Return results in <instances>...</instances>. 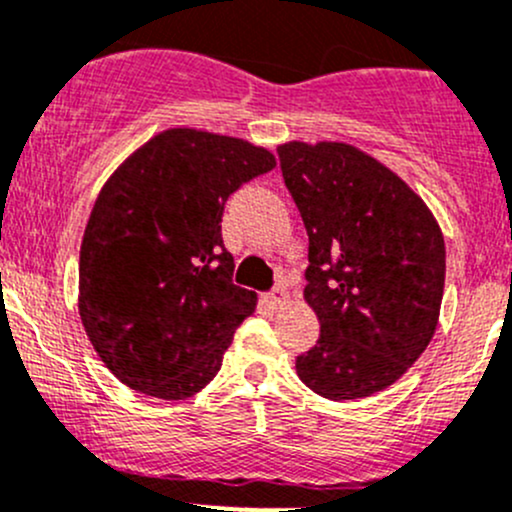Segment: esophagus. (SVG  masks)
<instances>
[{
    "mask_svg": "<svg viewBox=\"0 0 512 512\" xmlns=\"http://www.w3.org/2000/svg\"><path fill=\"white\" fill-rule=\"evenodd\" d=\"M287 301H289V292L282 287V284L274 287L272 292L267 294V304H270L272 309H282V306H287Z\"/></svg>",
    "mask_w": 512,
    "mask_h": 512,
    "instance_id": "34e87169",
    "label": "esophagus"
}]
</instances>
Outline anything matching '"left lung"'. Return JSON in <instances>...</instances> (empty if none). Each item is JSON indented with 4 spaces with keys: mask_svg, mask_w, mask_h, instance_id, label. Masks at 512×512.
I'll return each mask as SVG.
<instances>
[{
    "mask_svg": "<svg viewBox=\"0 0 512 512\" xmlns=\"http://www.w3.org/2000/svg\"><path fill=\"white\" fill-rule=\"evenodd\" d=\"M277 152L309 233L304 299L321 324L297 375L333 402L387 390L437 331L446 272L437 218L353 144L292 139Z\"/></svg>",
    "mask_w": 512,
    "mask_h": 512,
    "instance_id": "left-lung-1",
    "label": "left lung"
}]
</instances>
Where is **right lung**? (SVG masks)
<instances>
[{"label": "right lung", "instance_id": "1", "mask_svg": "<svg viewBox=\"0 0 512 512\" xmlns=\"http://www.w3.org/2000/svg\"><path fill=\"white\" fill-rule=\"evenodd\" d=\"M277 166L270 149L169 127L100 188L80 245L78 314L129 390L186 400L215 378L257 294L233 284L220 235L238 186Z\"/></svg>", "mask_w": 512, "mask_h": 512}]
</instances>
